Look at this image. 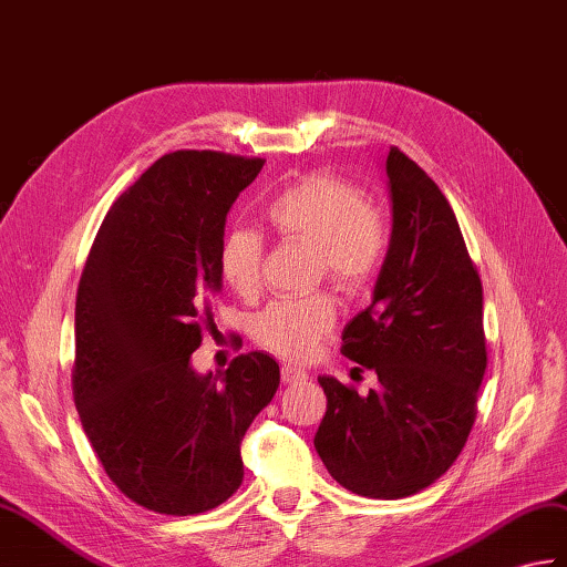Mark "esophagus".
I'll return each instance as SVG.
<instances>
[{
  "label": "esophagus",
  "instance_id": "1",
  "mask_svg": "<svg viewBox=\"0 0 567 567\" xmlns=\"http://www.w3.org/2000/svg\"><path fill=\"white\" fill-rule=\"evenodd\" d=\"M309 374L301 370V367H295V364H285L282 367V381L285 384H297V381H307Z\"/></svg>",
  "mask_w": 567,
  "mask_h": 567
}]
</instances>
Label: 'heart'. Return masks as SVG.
Listing matches in <instances>:
<instances>
[{
  "instance_id": "obj_1",
  "label": "heart",
  "mask_w": 567,
  "mask_h": 567,
  "mask_svg": "<svg viewBox=\"0 0 567 567\" xmlns=\"http://www.w3.org/2000/svg\"><path fill=\"white\" fill-rule=\"evenodd\" d=\"M270 229L285 241L313 246L316 268L338 287L354 292L379 270L389 227L381 207L354 183L333 174H311L270 197ZM219 275L239 297H254L262 280V239L256 229L234 227L219 244ZM336 301L316 292L272 301L254 319V338L282 358H307L336 323Z\"/></svg>"
}]
</instances>
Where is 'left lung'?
<instances>
[{
    "mask_svg": "<svg viewBox=\"0 0 567 567\" xmlns=\"http://www.w3.org/2000/svg\"><path fill=\"white\" fill-rule=\"evenodd\" d=\"M391 239L372 305L346 326L348 360L374 370L360 396L319 377L328 399L313 437L343 488L399 499L437 481L462 454L488 364L483 285L452 205L423 168L386 154Z\"/></svg>",
    "mask_w": 567,
    "mask_h": 567,
    "instance_id": "8db88e82",
    "label": "left lung"
}]
</instances>
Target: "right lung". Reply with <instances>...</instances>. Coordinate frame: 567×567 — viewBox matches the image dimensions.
<instances>
[{"label": "right lung", "instance_id": "1", "mask_svg": "<svg viewBox=\"0 0 567 567\" xmlns=\"http://www.w3.org/2000/svg\"><path fill=\"white\" fill-rule=\"evenodd\" d=\"M262 159L174 152L105 215L74 311V403L109 478L159 515H200L244 481L241 437L280 386L266 352L219 379L190 364L219 295V244Z\"/></svg>", "mask_w": 567, "mask_h": 567}]
</instances>
